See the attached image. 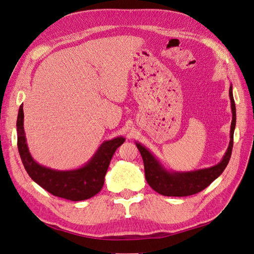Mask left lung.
Here are the masks:
<instances>
[{"instance_id":"8db88e82","label":"left lung","mask_w":254,"mask_h":254,"mask_svg":"<svg viewBox=\"0 0 254 254\" xmlns=\"http://www.w3.org/2000/svg\"><path fill=\"white\" fill-rule=\"evenodd\" d=\"M229 96L230 101H231L232 110L230 143L225 156L222 157L220 162L216 165L190 172L168 171L145 146L135 142L136 147L140 150L144 162L146 181H147L149 187L153 190H156L157 193L163 196L183 197L194 195L204 190L206 187H209L225 171V168L229 163V160L231 158L233 148V134L236 125V109L233 98L232 84L229 89Z\"/></svg>"}]
</instances>
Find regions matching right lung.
Listing matches in <instances>:
<instances>
[{
    "mask_svg": "<svg viewBox=\"0 0 254 254\" xmlns=\"http://www.w3.org/2000/svg\"><path fill=\"white\" fill-rule=\"evenodd\" d=\"M17 132L18 150L30 178L52 195L72 201L86 200L99 193L115 150L125 142V137L123 136L105 141L93 157L81 167L70 171H57L36 162L30 155L24 131L23 104L18 112Z\"/></svg>",
    "mask_w": 254,
    "mask_h": 254,
    "instance_id": "1",
    "label": "right lung"
}]
</instances>
